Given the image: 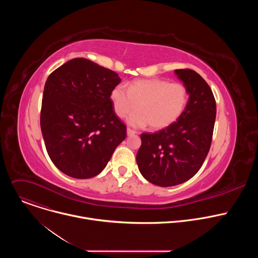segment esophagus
Masks as SVG:
<instances>
[{
  "label": "esophagus",
  "instance_id": "esophagus-1",
  "mask_svg": "<svg viewBox=\"0 0 258 258\" xmlns=\"http://www.w3.org/2000/svg\"><path fill=\"white\" fill-rule=\"evenodd\" d=\"M126 134H127V136H134V135L137 134V132L134 131V130H132V128H127V130H126Z\"/></svg>",
  "mask_w": 258,
  "mask_h": 258
}]
</instances>
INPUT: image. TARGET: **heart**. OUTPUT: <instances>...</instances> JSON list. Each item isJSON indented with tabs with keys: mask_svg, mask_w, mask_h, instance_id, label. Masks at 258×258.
I'll return each instance as SVG.
<instances>
[{
	"mask_svg": "<svg viewBox=\"0 0 258 258\" xmlns=\"http://www.w3.org/2000/svg\"><path fill=\"white\" fill-rule=\"evenodd\" d=\"M114 112L124 117L139 108L140 111L127 118L130 125L143 127L150 125L160 130L170 125L182 113L188 102V91L179 83L164 80H140L116 86L110 94Z\"/></svg>",
	"mask_w": 258,
	"mask_h": 258,
	"instance_id": "heart-1",
	"label": "heart"
}]
</instances>
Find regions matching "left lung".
<instances>
[{"label":"left lung","instance_id":"obj_1","mask_svg":"<svg viewBox=\"0 0 258 258\" xmlns=\"http://www.w3.org/2000/svg\"><path fill=\"white\" fill-rule=\"evenodd\" d=\"M174 73L186 87L189 100L175 122L154 133L142 134L137 163L154 185L171 187L193 177L210 149L216 104L210 87L192 69Z\"/></svg>","mask_w":258,"mask_h":258}]
</instances>
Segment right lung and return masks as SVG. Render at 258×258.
Instances as JSON below:
<instances>
[{"mask_svg":"<svg viewBox=\"0 0 258 258\" xmlns=\"http://www.w3.org/2000/svg\"><path fill=\"white\" fill-rule=\"evenodd\" d=\"M121 82L116 72L75 58L45 84L41 130L55 166L75 178L99 174L126 137L110 94Z\"/></svg>","mask_w":258,"mask_h":258,"instance_id":"obj_1","label":"right lung"}]
</instances>
